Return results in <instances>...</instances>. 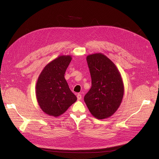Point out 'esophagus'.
Segmentation results:
<instances>
[{"mask_svg": "<svg viewBox=\"0 0 159 159\" xmlns=\"http://www.w3.org/2000/svg\"><path fill=\"white\" fill-rule=\"evenodd\" d=\"M77 98L78 101H79V100H80V99H82V95H81L80 94H77Z\"/></svg>", "mask_w": 159, "mask_h": 159, "instance_id": "1", "label": "esophagus"}]
</instances>
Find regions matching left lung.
<instances>
[{"label":"left lung","instance_id":"8db88e82","mask_svg":"<svg viewBox=\"0 0 159 159\" xmlns=\"http://www.w3.org/2000/svg\"><path fill=\"white\" fill-rule=\"evenodd\" d=\"M92 86L84 96V101L96 118L111 116L120 107L124 94V85L117 67L102 53L87 57Z\"/></svg>","mask_w":159,"mask_h":159}]
</instances>
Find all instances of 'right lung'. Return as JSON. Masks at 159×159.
Segmentation results:
<instances>
[{"label":"right lung","instance_id":"1","mask_svg":"<svg viewBox=\"0 0 159 159\" xmlns=\"http://www.w3.org/2000/svg\"><path fill=\"white\" fill-rule=\"evenodd\" d=\"M71 60L70 55L58 57L45 66L38 77L36 99L42 111L50 116H60L77 101L64 77Z\"/></svg>","mask_w":159,"mask_h":159}]
</instances>
